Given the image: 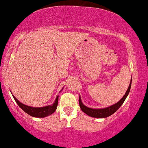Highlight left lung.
Returning <instances> with one entry per match:
<instances>
[{
    "label": "left lung",
    "mask_w": 148,
    "mask_h": 148,
    "mask_svg": "<svg viewBox=\"0 0 148 148\" xmlns=\"http://www.w3.org/2000/svg\"><path fill=\"white\" fill-rule=\"evenodd\" d=\"M131 83H132V78H131L130 83V85H129L128 88H127V91H126L124 96L122 97L121 100H120V101H118V103H115V104L112 105V106L106 108L94 109V108H90L85 106V105L82 103L81 98H80V97H79V105H80V109H81L85 114H87V115H89V116L92 117V118H107V117L110 116V115H112L114 112H116V111L119 109L120 106L123 105V103H124L126 97H127V95H128L129 92H130V88H131Z\"/></svg>",
    "instance_id": "1"
}]
</instances>
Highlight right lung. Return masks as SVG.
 I'll return each instance as SVG.
<instances>
[{"instance_id":"obj_1","label":"right lung","mask_w":148,"mask_h":148,"mask_svg":"<svg viewBox=\"0 0 148 148\" xmlns=\"http://www.w3.org/2000/svg\"><path fill=\"white\" fill-rule=\"evenodd\" d=\"M13 98H14L15 101H16V103L18 105V106H19L24 112H25L27 114L30 115V116L35 117V118H45V117H47L48 116V115L53 114V112L56 110L58 103V96H57L54 103H53V105L45 106V107L35 108L23 104V103H21L14 95H13Z\"/></svg>"}]
</instances>
